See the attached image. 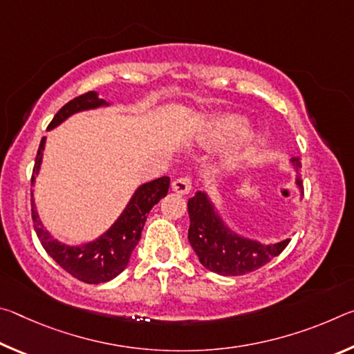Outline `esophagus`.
Returning a JSON list of instances; mask_svg holds the SVG:
<instances>
[{
    "instance_id": "1",
    "label": "esophagus",
    "mask_w": 354,
    "mask_h": 354,
    "mask_svg": "<svg viewBox=\"0 0 354 354\" xmlns=\"http://www.w3.org/2000/svg\"><path fill=\"white\" fill-rule=\"evenodd\" d=\"M171 189L179 195H187L192 190V179L189 176H181L171 183Z\"/></svg>"
}]
</instances>
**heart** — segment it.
Here are the masks:
<instances>
[{
	"instance_id": "heart-1",
	"label": "heart",
	"mask_w": 354,
	"mask_h": 354,
	"mask_svg": "<svg viewBox=\"0 0 354 354\" xmlns=\"http://www.w3.org/2000/svg\"><path fill=\"white\" fill-rule=\"evenodd\" d=\"M243 128H245L243 118L237 115H225V117L215 118L211 123V127H209V136L214 137V139L223 140V139H230V137L241 134ZM256 143H257L256 136L243 137L237 145L231 148L230 154H227V162L237 164L250 158V154L253 153Z\"/></svg>"
}]
</instances>
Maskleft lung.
I'll return each instance as SVG.
<instances>
[{"label": "left lung", "mask_w": 354, "mask_h": 354, "mask_svg": "<svg viewBox=\"0 0 354 354\" xmlns=\"http://www.w3.org/2000/svg\"><path fill=\"white\" fill-rule=\"evenodd\" d=\"M290 160L297 169L301 167L299 158H292ZM297 185L303 189L299 176H297ZM187 209L192 248L207 270L223 277H239L257 270L283 253L290 242V239H286L274 245H262L234 234L221 221L205 192H196L195 196L189 198Z\"/></svg>", "instance_id": "8db88e82"}]
</instances>
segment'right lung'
Listing matches in <instances>:
<instances>
[{
  "instance_id": "right-lung-1",
  "label": "right lung",
  "mask_w": 354,
  "mask_h": 354,
  "mask_svg": "<svg viewBox=\"0 0 354 354\" xmlns=\"http://www.w3.org/2000/svg\"><path fill=\"white\" fill-rule=\"evenodd\" d=\"M107 104L104 100L98 98L97 92H87L80 97L68 101L62 106L59 112L51 120L48 129H53L57 124H61L65 118L73 115L76 112L95 109V107ZM45 148V137L40 140L39 151L35 156V164L32 169L31 185L35 181V175L39 173L41 154ZM170 178L162 176L154 179L151 183L140 185L136 190L129 205L120 215L118 220L111 226L109 231H106L103 236L91 243L81 245V247H70V245L61 243L56 239H53L41 221L39 220L37 211H35L32 190H31V212L34 230L37 234L41 247L61 266L65 272L71 277L82 281L87 284H101L106 281L115 278L118 273H122L127 268L129 257L133 254L136 245L139 243L143 225H145L147 215L151 211L154 205H158L160 198H164L169 192Z\"/></svg>"
}]
</instances>
